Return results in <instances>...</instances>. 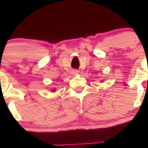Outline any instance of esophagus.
<instances>
[{
  "mask_svg": "<svg viewBox=\"0 0 148 148\" xmlns=\"http://www.w3.org/2000/svg\"><path fill=\"white\" fill-rule=\"evenodd\" d=\"M72 73H73V74H77V73H78V71H77V70H76V69H74V70H73V71H72Z\"/></svg>",
  "mask_w": 148,
  "mask_h": 148,
  "instance_id": "esophagus-1",
  "label": "esophagus"
}]
</instances>
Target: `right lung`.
I'll return each mask as SVG.
<instances>
[{
    "mask_svg": "<svg viewBox=\"0 0 148 148\" xmlns=\"http://www.w3.org/2000/svg\"><path fill=\"white\" fill-rule=\"evenodd\" d=\"M51 91H52V92H56V90H55V89H51Z\"/></svg>",
    "mask_w": 148,
    "mask_h": 148,
    "instance_id": "1",
    "label": "right lung"
}]
</instances>
